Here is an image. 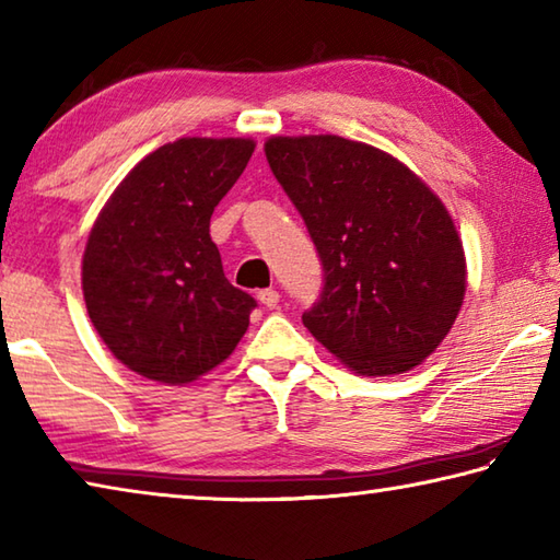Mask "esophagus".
<instances>
[{
  "instance_id": "1",
  "label": "esophagus",
  "mask_w": 560,
  "mask_h": 560,
  "mask_svg": "<svg viewBox=\"0 0 560 560\" xmlns=\"http://www.w3.org/2000/svg\"><path fill=\"white\" fill-rule=\"evenodd\" d=\"M257 299H259L267 308H277V306H279V291H277V289H261V291L257 293Z\"/></svg>"
}]
</instances>
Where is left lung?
Listing matches in <instances>:
<instances>
[{
  "label": "left lung",
  "mask_w": 560,
  "mask_h": 560,
  "mask_svg": "<svg viewBox=\"0 0 560 560\" xmlns=\"http://www.w3.org/2000/svg\"><path fill=\"white\" fill-rule=\"evenodd\" d=\"M264 153L324 264L303 326L360 375L412 371L450 334L467 291L447 207L400 160L358 140L273 136Z\"/></svg>",
  "instance_id": "8db88e82"
}]
</instances>
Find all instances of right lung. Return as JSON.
<instances>
[{"label":"right lung","mask_w":560,"mask_h":560,"mask_svg":"<svg viewBox=\"0 0 560 560\" xmlns=\"http://www.w3.org/2000/svg\"><path fill=\"white\" fill-rule=\"evenodd\" d=\"M249 138H179L140 160L93 222L81 283L93 328L132 373L187 385L232 355L257 306L224 277L214 207Z\"/></svg>","instance_id":"add662e5"}]
</instances>
